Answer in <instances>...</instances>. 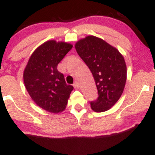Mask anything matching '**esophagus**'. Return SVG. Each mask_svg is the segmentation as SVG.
I'll list each match as a JSON object with an SVG mask.
<instances>
[{"label": "esophagus", "instance_id": "obj_1", "mask_svg": "<svg viewBox=\"0 0 155 155\" xmlns=\"http://www.w3.org/2000/svg\"><path fill=\"white\" fill-rule=\"evenodd\" d=\"M74 88L76 89V90H78V89H79V84H78L77 82H75L74 84Z\"/></svg>", "mask_w": 155, "mask_h": 155}]
</instances>
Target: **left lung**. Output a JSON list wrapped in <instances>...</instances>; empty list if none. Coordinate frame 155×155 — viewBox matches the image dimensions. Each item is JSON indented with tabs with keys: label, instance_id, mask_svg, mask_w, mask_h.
I'll return each mask as SVG.
<instances>
[{
	"label": "left lung",
	"instance_id": "1",
	"mask_svg": "<svg viewBox=\"0 0 155 155\" xmlns=\"http://www.w3.org/2000/svg\"><path fill=\"white\" fill-rule=\"evenodd\" d=\"M76 50L91 71L98 98L91 102L95 112L109 110L120 98L127 79L124 57L102 38L88 35L75 44Z\"/></svg>",
	"mask_w": 155,
	"mask_h": 155
}]
</instances>
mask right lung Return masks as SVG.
<instances>
[{
  "instance_id": "obj_1",
  "label": "right lung",
  "mask_w": 155,
  "mask_h": 155,
  "mask_svg": "<svg viewBox=\"0 0 155 155\" xmlns=\"http://www.w3.org/2000/svg\"><path fill=\"white\" fill-rule=\"evenodd\" d=\"M72 47L67 42L47 41L35 49L25 68L23 80L27 91L37 106L49 113L63 111L74 90L57 68Z\"/></svg>"
}]
</instances>
